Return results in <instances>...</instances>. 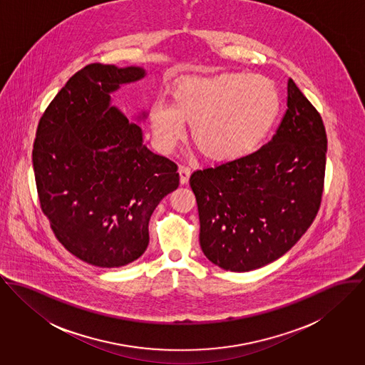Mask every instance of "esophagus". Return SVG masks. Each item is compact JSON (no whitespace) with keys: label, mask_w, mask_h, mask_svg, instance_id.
<instances>
[{"label":"esophagus","mask_w":365,"mask_h":365,"mask_svg":"<svg viewBox=\"0 0 365 365\" xmlns=\"http://www.w3.org/2000/svg\"><path fill=\"white\" fill-rule=\"evenodd\" d=\"M190 173H192V170H190L189 166L182 165V166L179 168V176H180V183H182V185H186V183L189 182Z\"/></svg>","instance_id":"1"}]
</instances>
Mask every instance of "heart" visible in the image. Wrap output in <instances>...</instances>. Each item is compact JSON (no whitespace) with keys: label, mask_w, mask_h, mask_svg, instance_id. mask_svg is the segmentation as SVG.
Wrapping results in <instances>:
<instances>
[{"label":"heart","mask_w":365,"mask_h":365,"mask_svg":"<svg viewBox=\"0 0 365 365\" xmlns=\"http://www.w3.org/2000/svg\"><path fill=\"white\" fill-rule=\"evenodd\" d=\"M172 105L157 102L150 120L158 144L169 150L183 138L185 122L204 157L218 163L242 158L256 150L280 115L274 82L246 73L186 77L172 92Z\"/></svg>","instance_id":"b5f03b06"}]
</instances>
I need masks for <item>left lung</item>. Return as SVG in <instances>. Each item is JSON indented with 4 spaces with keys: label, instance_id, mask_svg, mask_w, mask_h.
Listing matches in <instances>:
<instances>
[{
    "label": "left lung",
    "instance_id": "left-lung-1",
    "mask_svg": "<svg viewBox=\"0 0 365 365\" xmlns=\"http://www.w3.org/2000/svg\"><path fill=\"white\" fill-rule=\"evenodd\" d=\"M287 112L273 138L242 158L190 176L205 257L250 272L288 252L322 202L327 138L322 118L291 78Z\"/></svg>",
    "mask_w": 365,
    "mask_h": 365
}]
</instances>
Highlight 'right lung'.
<instances>
[{
    "instance_id": "1",
    "label": "right lung",
    "mask_w": 365,
    "mask_h": 365,
    "mask_svg": "<svg viewBox=\"0 0 365 365\" xmlns=\"http://www.w3.org/2000/svg\"><path fill=\"white\" fill-rule=\"evenodd\" d=\"M144 76L140 67L85 66L36 130L32 160L41 211L58 242L92 266L137 260L150 242L155 207L179 186L178 165L151 153L140 125L110 106V92Z\"/></svg>"
}]
</instances>
